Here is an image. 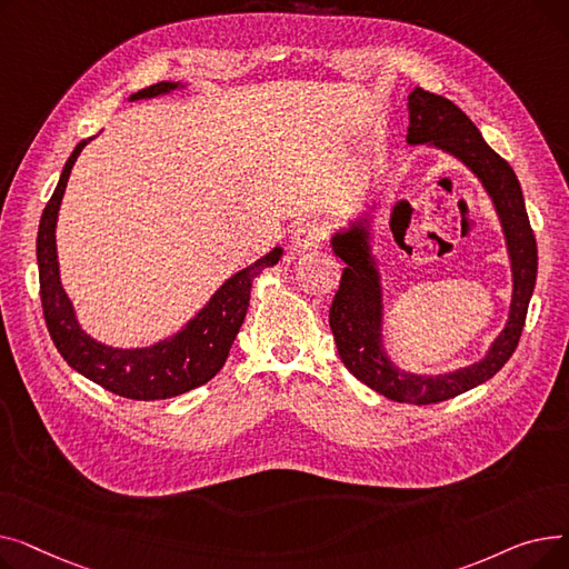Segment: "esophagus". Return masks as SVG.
<instances>
[{
    "instance_id": "1",
    "label": "esophagus",
    "mask_w": 569,
    "mask_h": 569,
    "mask_svg": "<svg viewBox=\"0 0 569 569\" xmlns=\"http://www.w3.org/2000/svg\"><path fill=\"white\" fill-rule=\"evenodd\" d=\"M325 234H327L325 223H320L316 219H307V221L297 226L295 232H292V249L297 253H305V251L318 247L325 239Z\"/></svg>"
}]
</instances>
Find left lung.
<instances>
[{"label":"left lung","mask_w":569,"mask_h":569,"mask_svg":"<svg viewBox=\"0 0 569 569\" xmlns=\"http://www.w3.org/2000/svg\"><path fill=\"white\" fill-rule=\"evenodd\" d=\"M408 114L410 127L406 140L410 144H433L463 161L480 177L500 217L515 277L510 320L485 360L440 376L406 373L387 360L382 348V292L376 262L369 253L367 226L357 223L332 237L335 253L346 262L330 307V327L341 362L357 380H362L387 399L429 406L455 399L487 382L510 360L519 346L535 288L537 244L515 170L485 142L470 117L450 99L425 92L422 87H415L408 97Z\"/></svg>","instance_id":"8db88e82"}]
</instances>
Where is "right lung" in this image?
<instances>
[{"instance_id": "add662e5", "label": "right lung", "mask_w": 569, "mask_h": 569, "mask_svg": "<svg viewBox=\"0 0 569 569\" xmlns=\"http://www.w3.org/2000/svg\"><path fill=\"white\" fill-rule=\"evenodd\" d=\"M179 82H157L144 87L131 97L136 99H154L159 94H168L177 89ZM92 140L87 138L76 144L73 154L69 157L62 177H59L57 189L48 200L43 217L39 223L37 237V260H39V283H41V305L43 318L52 343L59 355L64 357L67 365L82 373L84 378L94 380L103 390L119 395L133 401H154L179 397L193 387L212 380L228 360L230 346L244 322L253 279L264 267L279 262L283 251L277 247L244 267L242 272L230 277L209 300L202 311L189 320L182 332L159 341L149 348L122 350L110 348L94 339H89L76 320L73 307L59 281L57 264V247H54V226L57 212L62 204V196L69 182L71 168L82 152V147Z\"/></svg>"}]
</instances>
